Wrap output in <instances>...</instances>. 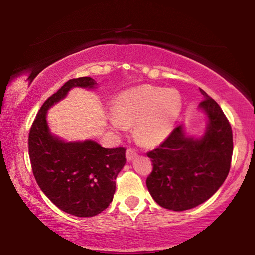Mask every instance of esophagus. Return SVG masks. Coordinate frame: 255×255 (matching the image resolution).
<instances>
[{
    "label": "esophagus",
    "instance_id": "34e87169",
    "mask_svg": "<svg viewBox=\"0 0 255 255\" xmlns=\"http://www.w3.org/2000/svg\"><path fill=\"white\" fill-rule=\"evenodd\" d=\"M135 157H137V153L132 148H128L126 150V158H127V161L130 162Z\"/></svg>",
    "mask_w": 255,
    "mask_h": 255
}]
</instances>
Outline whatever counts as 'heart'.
Instances as JSON below:
<instances>
[{
  "label": "heart",
  "mask_w": 255,
  "mask_h": 255,
  "mask_svg": "<svg viewBox=\"0 0 255 255\" xmlns=\"http://www.w3.org/2000/svg\"><path fill=\"white\" fill-rule=\"evenodd\" d=\"M182 100L173 89L141 85L119 93L112 103L109 126L124 131L136 125V135L148 146L166 139L178 119Z\"/></svg>",
  "instance_id": "obj_1"
}]
</instances>
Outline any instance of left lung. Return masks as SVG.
I'll return each instance as SVG.
<instances>
[{
    "label": "left lung",
    "instance_id": "obj_1",
    "mask_svg": "<svg viewBox=\"0 0 255 255\" xmlns=\"http://www.w3.org/2000/svg\"><path fill=\"white\" fill-rule=\"evenodd\" d=\"M199 109L206 116L204 135L189 136L183 125L147 153L153 171L146 185L161 207L183 211L201 205L222 187L233 155L231 125L221 107L200 89Z\"/></svg>",
    "mask_w": 255,
    "mask_h": 255
}]
</instances>
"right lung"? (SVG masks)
<instances>
[{"label": "right lung", "instance_id": "obj_1", "mask_svg": "<svg viewBox=\"0 0 255 255\" xmlns=\"http://www.w3.org/2000/svg\"><path fill=\"white\" fill-rule=\"evenodd\" d=\"M97 85L88 76L67 81L44 102L29 132V156L38 185L56 207L76 217H93L108 208L115 180L126 164V149L105 148L91 139H60L51 133L47 114L73 88Z\"/></svg>", "mask_w": 255, "mask_h": 255}]
</instances>
